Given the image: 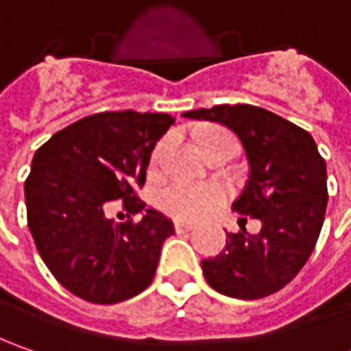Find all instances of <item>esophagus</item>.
Returning a JSON list of instances; mask_svg holds the SVG:
<instances>
[{"instance_id":"esophagus-1","label":"esophagus","mask_w":351,"mask_h":351,"mask_svg":"<svg viewBox=\"0 0 351 351\" xmlns=\"http://www.w3.org/2000/svg\"><path fill=\"white\" fill-rule=\"evenodd\" d=\"M173 226H176V232H189V230H193V224L182 223V221H178Z\"/></svg>"}]
</instances>
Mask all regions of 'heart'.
<instances>
[{"mask_svg": "<svg viewBox=\"0 0 351 351\" xmlns=\"http://www.w3.org/2000/svg\"><path fill=\"white\" fill-rule=\"evenodd\" d=\"M217 136H230L226 132H210L203 142L217 138ZM160 152V148H158ZM156 152V156H158ZM226 197V191L221 183L215 182H173L160 193V207L180 221H197L207 213L221 205Z\"/></svg>", "mask_w": 351, "mask_h": 351, "instance_id": "1", "label": "heart"}]
</instances>
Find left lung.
Listing matches in <instances>:
<instances>
[{"instance_id":"left-lung-1","label":"left lung","mask_w":351,"mask_h":351,"mask_svg":"<svg viewBox=\"0 0 351 351\" xmlns=\"http://www.w3.org/2000/svg\"><path fill=\"white\" fill-rule=\"evenodd\" d=\"M183 117L215 121L240 138L248 156L250 176L232 209L260 219L262 230L244 226L226 232L224 250L203 260L210 287L234 299H262L297 276L317 246L328 203L326 164L317 142L304 130L254 105H215Z\"/></svg>"}]
</instances>
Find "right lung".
Segmentation results:
<instances>
[{
    "label": "right lung",
    "instance_id": "obj_1",
    "mask_svg": "<svg viewBox=\"0 0 351 351\" xmlns=\"http://www.w3.org/2000/svg\"><path fill=\"white\" fill-rule=\"evenodd\" d=\"M173 121L166 113H97L58 130L34 152L25 182L27 224L50 274L75 297L113 304L152 283L173 224L146 209L136 187ZM115 204L128 210V221L106 217ZM134 214L141 221L130 219Z\"/></svg>",
    "mask_w": 351,
    "mask_h": 351
}]
</instances>
